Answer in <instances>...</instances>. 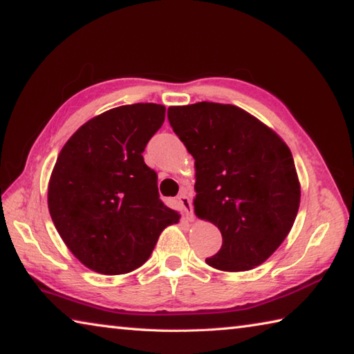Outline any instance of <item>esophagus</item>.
I'll return each mask as SVG.
<instances>
[{"instance_id":"1","label":"esophagus","mask_w":354,"mask_h":354,"mask_svg":"<svg viewBox=\"0 0 354 354\" xmlns=\"http://www.w3.org/2000/svg\"><path fill=\"white\" fill-rule=\"evenodd\" d=\"M178 201H179V205H181V209L185 215H187L189 220H194V204H192V199L189 198L187 192H183L181 195L178 196Z\"/></svg>"}]
</instances>
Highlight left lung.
<instances>
[{"mask_svg":"<svg viewBox=\"0 0 354 354\" xmlns=\"http://www.w3.org/2000/svg\"><path fill=\"white\" fill-rule=\"evenodd\" d=\"M169 122L195 159V214L220 229L221 249L205 259L227 272L271 257L291 230L300 184L288 145L239 106H170Z\"/></svg>","mask_w":354,"mask_h":354,"instance_id":"left-lung-1","label":"left lung"}]
</instances>
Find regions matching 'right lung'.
Wrapping results in <instances>:
<instances>
[{"label":"right lung","mask_w":354,"mask_h":354,"mask_svg":"<svg viewBox=\"0 0 354 354\" xmlns=\"http://www.w3.org/2000/svg\"><path fill=\"white\" fill-rule=\"evenodd\" d=\"M164 119L158 104L113 108L82 125L57 158L50 218L75 259L95 272L142 266L160 232L179 221L159 199L158 175L142 156Z\"/></svg>","instance_id":"obj_1"}]
</instances>
